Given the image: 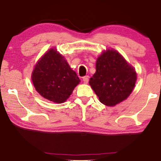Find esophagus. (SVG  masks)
Returning a JSON list of instances; mask_svg holds the SVG:
<instances>
[{
    "label": "esophagus",
    "instance_id": "34e87169",
    "mask_svg": "<svg viewBox=\"0 0 161 161\" xmlns=\"http://www.w3.org/2000/svg\"><path fill=\"white\" fill-rule=\"evenodd\" d=\"M82 79H83V82H84V83L87 84V83L88 82V81H89V77H88V76H85L83 77Z\"/></svg>",
    "mask_w": 161,
    "mask_h": 161
}]
</instances>
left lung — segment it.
<instances>
[{
	"label": "left lung",
	"instance_id": "8db88e82",
	"mask_svg": "<svg viewBox=\"0 0 161 161\" xmlns=\"http://www.w3.org/2000/svg\"><path fill=\"white\" fill-rule=\"evenodd\" d=\"M136 80L135 68L117 51L107 50L97 58L89 84L103 104L114 106L129 97Z\"/></svg>",
	"mask_w": 161,
	"mask_h": 161
}]
</instances>
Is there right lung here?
I'll return each mask as SVG.
<instances>
[{
    "label": "right lung",
    "instance_id": "add662e5",
    "mask_svg": "<svg viewBox=\"0 0 161 161\" xmlns=\"http://www.w3.org/2000/svg\"><path fill=\"white\" fill-rule=\"evenodd\" d=\"M32 81L41 96L56 103L65 102L80 82L64 57L54 48L49 50L36 64Z\"/></svg>",
    "mask_w": 161,
    "mask_h": 161
}]
</instances>
